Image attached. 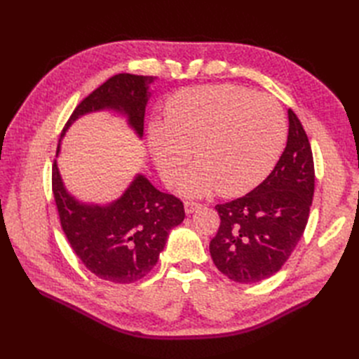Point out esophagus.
<instances>
[{"instance_id": "obj_1", "label": "esophagus", "mask_w": 359, "mask_h": 359, "mask_svg": "<svg viewBox=\"0 0 359 359\" xmlns=\"http://www.w3.org/2000/svg\"><path fill=\"white\" fill-rule=\"evenodd\" d=\"M198 208H201V203L191 202V201H186V202H184V210H186V214H191V212L196 211Z\"/></svg>"}]
</instances>
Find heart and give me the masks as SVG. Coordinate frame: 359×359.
Instances as JSON below:
<instances>
[{"label": "heart", "instance_id": "obj_1", "mask_svg": "<svg viewBox=\"0 0 359 359\" xmlns=\"http://www.w3.org/2000/svg\"><path fill=\"white\" fill-rule=\"evenodd\" d=\"M148 142L161 180L181 182L187 196L217 190L236 196L255 189L273 169L285 142V118L274 99L235 85H208L177 93L163 124L153 123Z\"/></svg>", "mask_w": 359, "mask_h": 359}]
</instances>
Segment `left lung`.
<instances>
[{"label":"left lung","mask_w":359,"mask_h":359,"mask_svg":"<svg viewBox=\"0 0 359 359\" xmlns=\"http://www.w3.org/2000/svg\"><path fill=\"white\" fill-rule=\"evenodd\" d=\"M287 144L264 182L215 205L220 227L210 243L214 265L236 283H257L286 264L306 229L314 193V163L306 130L287 111Z\"/></svg>","instance_id":"obj_1"}]
</instances>
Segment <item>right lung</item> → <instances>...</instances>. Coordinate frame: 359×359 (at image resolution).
Wrapping results in <instances>:
<instances>
[{"label": "right lung", "mask_w": 359, "mask_h": 359, "mask_svg": "<svg viewBox=\"0 0 359 359\" xmlns=\"http://www.w3.org/2000/svg\"><path fill=\"white\" fill-rule=\"evenodd\" d=\"M153 82V76H112L76 106L61 137L79 116L103 109L126 115L128 126L142 137L148 90ZM52 191L61 227L76 256L94 276L118 285L145 277L157 264L172 227L186 217L178 198L158 191L144 175H137L112 203H82L64 187L55 160Z\"/></svg>", "instance_id": "add662e5"}]
</instances>
